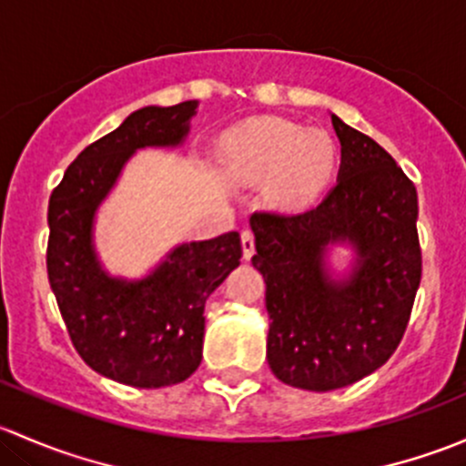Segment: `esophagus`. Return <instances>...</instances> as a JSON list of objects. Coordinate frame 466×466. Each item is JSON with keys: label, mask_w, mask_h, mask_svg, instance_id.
<instances>
[{"label": "esophagus", "mask_w": 466, "mask_h": 466, "mask_svg": "<svg viewBox=\"0 0 466 466\" xmlns=\"http://www.w3.org/2000/svg\"><path fill=\"white\" fill-rule=\"evenodd\" d=\"M241 248H243V259L246 261L255 255V234H252L250 229H246V232L241 234Z\"/></svg>", "instance_id": "esophagus-1"}]
</instances>
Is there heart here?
Instances as JSON below:
<instances>
[{
  "label": "heart",
  "mask_w": 466,
  "mask_h": 466,
  "mask_svg": "<svg viewBox=\"0 0 466 466\" xmlns=\"http://www.w3.org/2000/svg\"><path fill=\"white\" fill-rule=\"evenodd\" d=\"M229 180L261 185L270 207L295 211L324 189L336 164L331 135L286 119L261 116L232 128L218 146Z\"/></svg>",
  "instance_id": "1"
}]
</instances>
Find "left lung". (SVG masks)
<instances>
[{"instance_id": "8db88e82", "label": "left lung", "mask_w": 466, "mask_h": 466, "mask_svg": "<svg viewBox=\"0 0 466 466\" xmlns=\"http://www.w3.org/2000/svg\"><path fill=\"white\" fill-rule=\"evenodd\" d=\"M340 171L327 198L295 216L250 218L266 281L272 374L329 392L377 372L406 331L421 279L417 189L368 135L331 115ZM345 247L350 257L335 261Z\"/></svg>"}]
</instances>
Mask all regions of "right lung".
<instances>
[{
  "instance_id": "add662e5",
  "label": "right lung",
  "mask_w": 466,
  "mask_h": 466,
  "mask_svg": "<svg viewBox=\"0 0 466 466\" xmlns=\"http://www.w3.org/2000/svg\"><path fill=\"white\" fill-rule=\"evenodd\" d=\"M198 101L146 106L89 144L49 198L46 272L69 338L94 372L133 388L182 383L203 360L205 302L241 263L238 232L173 246L142 277L112 275L96 214L144 148H180Z\"/></svg>"
}]
</instances>
